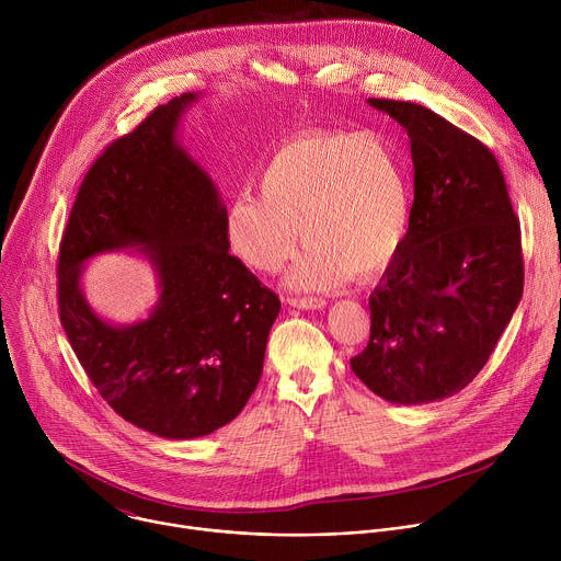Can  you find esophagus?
I'll return each mask as SVG.
<instances>
[{
    "instance_id": "esophagus-1",
    "label": "esophagus",
    "mask_w": 561,
    "mask_h": 561,
    "mask_svg": "<svg viewBox=\"0 0 561 561\" xmlns=\"http://www.w3.org/2000/svg\"><path fill=\"white\" fill-rule=\"evenodd\" d=\"M288 304L301 310H322L327 306V299L322 297H288Z\"/></svg>"
}]
</instances>
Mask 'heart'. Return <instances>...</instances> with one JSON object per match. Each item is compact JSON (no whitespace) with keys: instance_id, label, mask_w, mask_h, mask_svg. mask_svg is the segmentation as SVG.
<instances>
[{"instance_id":"obj_1","label":"heart","mask_w":561,"mask_h":561,"mask_svg":"<svg viewBox=\"0 0 561 561\" xmlns=\"http://www.w3.org/2000/svg\"><path fill=\"white\" fill-rule=\"evenodd\" d=\"M260 195L239 193L226 210V239L249 268L277 273L306 249L286 284L331 290L355 273L379 275L404 247L411 182L397 144L375 130L299 135L268 157Z\"/></svg>"}]
</instances>
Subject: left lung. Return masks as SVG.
Segmentation results:
<instances>
[{
    "label": "left lung",
    "instance_id": "1",
    "mask_svg": "<svg viewBox=\"0 0 561 561\" xmlns=\"http://www.w3.org/2000/svg\"><path fill=\"white\" fill-rule=\"evenodd\" d=\"M368 104L409 133L415 199L351 368L386 402L431 404L477 377L511 322L524 290L519 221L482 141L413 102Z\"/></svg>",
    "mask_w": 561,
    "mask_h": 561
}]
</instances>
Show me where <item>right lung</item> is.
I'll return each instance as SVG.
<instances>
[{"mask_svg": "<svg viewBox=\"0 0 561 561\" xmlns=\"http://www.w3.org/2000/svg\"><path fill=\"white\" fill-rule=\"evenodd\" d=\"M197 93L154 108L87 173L59 247L57 293L66 337L108 407L167 439L232 422L264 368L279 297L228 253L226 206L178 139ZM137 248L158 275L148 318L111 325L85 301L89 259Z\"/></svg>", "mask_w": 561, "mask_h": 561, "instance_id": "right-lung-1", "label": "right lung"}]
</instances>
